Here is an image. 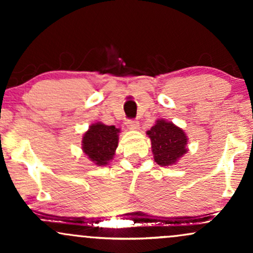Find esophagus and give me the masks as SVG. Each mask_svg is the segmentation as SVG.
I'll return each instance as SVG.
<instances>
[{"label":"esophagus","mask_w":253,"mask_h":253,"mask_svg":"<svg viewBox=\"0 0 253 253\" xmlns=\"http://www.w3.org/2000/svg\"><path fill=\"white\" fill-rule=\"evenodd\" d=\"M127 127H128V129H132V130H138L139 129V123L136 120H127Z\"/></svg>","instance_id":"1"}]
</instances>
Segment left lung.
<instances>
[{"instance_id": "8db88e82", "label": "left lung", "mask_w": 253, "mask_h": 253, "mask_svg": "<svg viewBox=\"0 0 253 253\" xmlns=\"http://www.w3.org/2000/svg\"><path fill=\"white\" fill-rule=\"evenodd\" d=\"M155 162L161 167L175 165L188 152V136L171 121L158 119L146 132Z\"/></svg>"}]
</instances>
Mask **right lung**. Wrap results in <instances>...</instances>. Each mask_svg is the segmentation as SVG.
I'll list each match as a JSON object with an SVG mask.
<instances>
[{"label": "right lung", "instance_id": "1", "mask_svg": "<svg viewBox=\"0 0 253 253\" xmlns=\"http://www.w3.org/2000/svg\"><path fill=\"white\" fill-rule=\"evenodd\" d=\"M119 133L120 129L115 128V126H107L100 121L91 124L82 138L84 155L97 167L108 165L115 156Z\"/></svg>", "mask_w": 253, "mask_h": 253}]
</instances>
